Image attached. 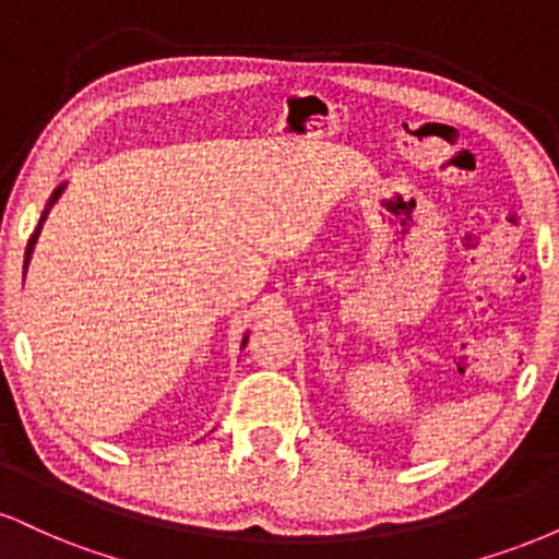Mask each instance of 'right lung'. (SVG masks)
Instances as JSON below:
<instances>
[{
  "instance_id": "right-lung-1",
  "label": "right lung",
  "mask_w": 559,
  "mask_h": 559,
  "mask_svg": "<svg viewBox=\"0 0 559 559\" xmlns=\"http://www.w3.org/2000/svg\"><path fill=\"white\" fill-rule=\"evenodd\" d=\"M62 191H66V183H62V186H57V189H55V194H52V197H49V204H47V210H44L41 221H38V228L34 230V236H31V241H28V249H25V267H28L31 252H34V243H36V239H38V230H41V223H44V217H47V213H49V207H52V204L57 202V197H60V194H62ZM243 344H247V338H243Z\"/></svg>"
}]
</instances>
